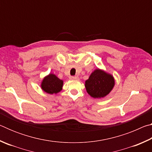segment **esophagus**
I'll return each instance as SVG.
<instances>
[{
	"label": "esophagus",
	"instance_id": "esophagus-1",
	"mask_svg": "<svg viewBox=\"0 0 152 152\" xmlns=\"http://www.w3.org/2000/svg\"><path fill=\"white\" fill-rule=\"evenodd\" d=\"M70 80H78L79 79V78L78 76H70Z\"/></svg>",
	"mask_w": 152,
	"mask_h": 152
}]
</instances>
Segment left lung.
<instances>
[{"label":"left lung","mask_w":152,"mask_h":152,"mask_svg":"<svg viewBox=\"0 0 152 152\" xmlns=\"http://www.w3.org/2000/svg\"><path fill=\"white\" fill-rule=\"evenodd\" d=\"M115 84L113 77L99 69L94 70L85 82L88 93L93 98H101L107 95Z\"/></svg>","instance_id":"left-lung-1"}]
</instances>
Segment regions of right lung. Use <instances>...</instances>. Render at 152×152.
<instances>
[{
  "label": "right lung",
  "instance_id": "1",
  "mask_svg": "<svg viewBox=\"0 0 152 152\" xmlns=\"http://www.w3.org/2000/svg\"><path fill=\"white\" fill-rule=\"evenodd\" d=\"M63 86V81L53 74L46 76L42 83V88L49 94L58 93Z\"/></svg>",
  "mask_w": 152,
  "mask_h": 152
}]
</instances>
